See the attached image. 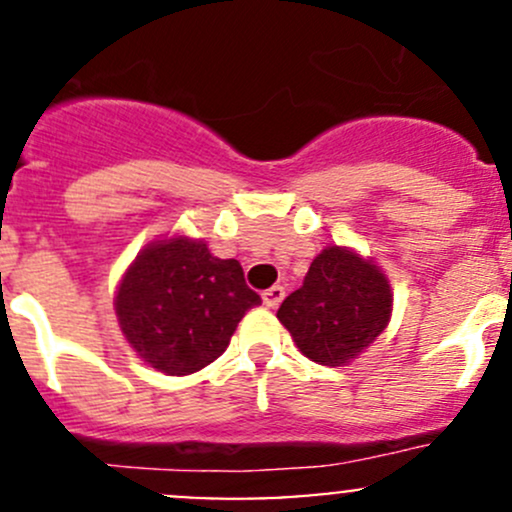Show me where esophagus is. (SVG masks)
Returning <instances> with one entry per match:
<instances>
[{"label":"esophagus","instance_id":"esophagus-1","mask_svg":"<svg viewBox=\"0 0 512 512\" xmlns=\"http://www.w3.org/2000/svg\"><path fill=\"white\" fill-rule=\"evenodd\" d=\"M282 299H285V287H280V285H275V287H270L262 292V302H265V307H270V309H275Z\"/></svg>","mask_w":512,"mask_h":512}]
</instances>
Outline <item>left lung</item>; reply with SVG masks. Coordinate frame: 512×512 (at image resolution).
Returning <instances> with one entry per match:
<instances>
[{"label":"left lung","mask_w":512,"mask_h":512,"mask_svg":"<svg viewBox=\"0 0 512 512\" xmlns=\"http://www.w3.org/2000/svg\"><path fill=\"white\" fill-rule=\"evenodd\" d=\"M389 314L391 289L379 267L337 245L314 257L304 285L277 309L299 352L324 366L354 359L384 332Z\"/></svg>","instance_id":"left-lung-1"}]
</instances>
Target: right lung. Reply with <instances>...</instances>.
Listing matches in <instances>:
<instances>
[{
	"label": "right lung",
	"mask_w": 512,
	"mask_h": 512,
	"mask_svg": "<svg viewBox=\"0 0 512 512\" xmlns=\"http://www.w3.org/2000/svg\"><path fill=\"white\" fill-rule=\"evenodd\" d=\"M260 302L240 262L173 237L136 257L118 287L116 314L128 344L153 369L183 376L218 359L237 322Z\"/></svg>",
	"instance_id": "obj_1"
}]
</instances>
